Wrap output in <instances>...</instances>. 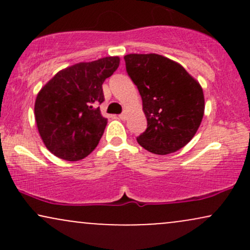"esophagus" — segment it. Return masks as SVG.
I'll use <instances>...</instances> for the list:
<instances>
[{"label": "esophagus", "mask_w": 250, "mask_h": 250, "mask_svg": "<svg viewBox=\"0 0 250 250\" xmlns=\"http://www.w3.org/2000/svg\"><path fill=\"white\" fill-rule=\"evenodd\" d=\"M119 116L121 120H127V111H123V113L120 114Z\"/></svg>", "instance_id": "obj_1"}]
</instances>
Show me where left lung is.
<instances>
[{"mask_svg":"<svg viewBox=\"0 0 250 250\" xmlns=\"http://www.w3.org/2000/svg\"><path fill=\"white\" fill-rule=\"evenodd\" d=\"M125 62L147 117V129L136 137L139 145L157 155L185 147L205 113L200 83L179 63L157 54H129Z\"/></svg>","mask_w":250,"mask_h":250,"instance_id":"obj_1","label":"left lung"}]
</instances>
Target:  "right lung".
Returning a JSON list of instances; mask_svg holds the SVG:
<instances>
[{"instance_id": "add662e5", "label": "right lung", "mask_w": 250, "mask_h": 250, "mask_svg": "<svg viewBox=\"0 0 250 250\" xmlns=\"http://www.w3.org/2000/svg\"><path fill=\"white\" fill-rule=\"evenodd\" d=\"M119 64L117 56L77 63L59 71L40 90L35 120L50 153L79 161L96 148L107 125L99 107L104 101L102 84Z\"/></svg>"}]
</instances>
